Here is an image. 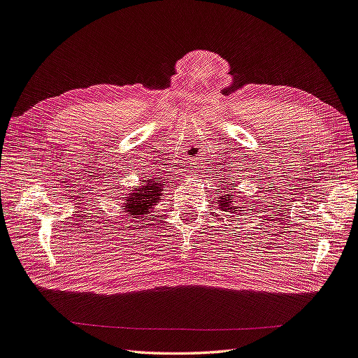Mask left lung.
Segmentation results:
<instances>
[{"mask_svg":"<svg viewBox=\"0 0 358 358\" xmlns=\"http://www.w3.org/2000/svg\"><path fill=\"white\" fill-rule=\"evenodd\" d=\"M233 197H234V195H229V194H225V195H222V197H220V200H217V201H220V208L222 209H225V211L227 213H229V211H236V209L237 208H239V206H234V203L233 201H231V200H233Z\"/></svg>","mask_w":358,"mask_h":358,"instance_id":"1","label":"left lung"}]
</instances>
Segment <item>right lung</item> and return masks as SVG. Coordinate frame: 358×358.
<instances>
[{
    "mask_svg": "<svg viewBox=\"0 0 358 358\" xmlns=\"http://www.w3.org/2000/svg\"><path fill=\"white\" fill-rule=\"evenodd\" d=\"M161 186L163 183H158V181L152 180H144L141 186L136 189V192H131L129 197H125L124 203V211L127 213L129 219H143L149 220L147 214L150 213V208L161 200ZM135 191V189H133ZM145 225V223H144Z\"/></svg>",
    "mask_w": 358,
    "mask_h": 358,
    "instance_id": "obj_1",
    "label": "right lung"
}]
</instances>
